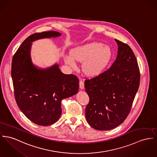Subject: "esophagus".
<instances>
[{
  "label": "esophagus",
  "instance_id": "1",
  "mask_svg": "<svg viewBox=\"0 0 157 157\" xmlns=\"http://www.w3.org/2000/svg\"><path fill=\"white\" fill-rule=\"evenodd\" d=\"M79 86H80V89H83L84 87V83L83 82L80 80V82H79Z\"/></svg>",
  "mask_w": 157,
  "mask_h": 157
}]
</instances>
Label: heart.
I'll return each instance as SVG.
<instances>
[{
    "label": "heart",
    "mask_w": 157,
    "mask_h": 157,
    "mask_svg": "<svg viewBox=\"0 0 157 157\" xmlns=\"http://www.w3.org/2000/svg\"><path fill=\"white\" fill-rule=\"evenodd\" d=\"M112 56L111 49L102 43L93 42L77 47L71 55H66L65 61L71 67H76L75 60L83 62L84 72L88 75L94 76L101 73L109 63Z\"/></svg>",
    "instance_id": "b5f03b06"
}]
</instances>
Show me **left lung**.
<instances>
[{
  "instance_id": "1",
  "label": "left lung",
  "mask_w": 157,
  "mask_h": 157,
  "mask_svg": "<svg viewBox=\"0 0 157 157\" xmlns=\"http://www.w3.org/2000/svg\"><path fill=\"white\" fill-rule=\"evenodd\" d=\"M118 52L111 67L84 82L90 101L86 118L92 127L109 130L120 125L130 112L140 83L137 61L130 46L115 39Z\"/></svg>"
}]
</instances>
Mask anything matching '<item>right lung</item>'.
Listing matches in <instances>:
<instances>
[{"label":"right lung","instance_id":"right-lung-1","mask_svg":"<svg viewBox=\"0 0 157 157\" xmlns=\"http://www.w3.org/2000/svg\"><path fill=\"white\" fill-rule=\"evenodd\" d=\"M61 35L54 31L34 33L22 43L12 58L11 75L17 104L22 113L37 125L56 123L62 113L61 101L78 91L77 76L63 73L57 63L43 69L32 63V42Z\"/></svg>","mask_w":157,"mask_h":157}]
</instances>
